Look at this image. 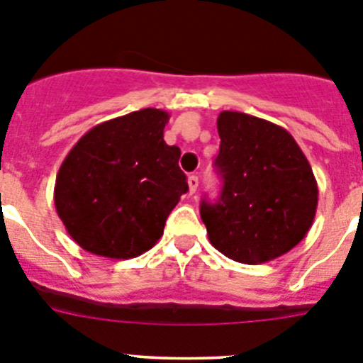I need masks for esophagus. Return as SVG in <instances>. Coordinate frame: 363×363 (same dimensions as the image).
Returning a JSON list of instances; mask_svg holds the SVG:
<instances>
[{
  "mask_svg": "<svg viewBox=\"0 0 363 363\" xmlns=\"http://www.w3.org/2000/svg\"><path fill=\"white\" fill-rule=\"evenodd\" d=\"M187 184H189V192H191V194H194L198 189V184H200V182H198V176H194V174L189 176Z\"/></svg>",
  "mask_w": 363,
  "mask_h": 363,
  "instance_id": "1",
  "label": "esophagus"
}]
</instances>
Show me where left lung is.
Here are the masks:
<instances>
[{
  "label": "left lung",
  "instance_id": "obj_1",
  "mask_svg": "<svg viewBox=\"0 0 363 363\" xmlns=\"http://www.w3.org/2000/svg\"><path fill=\"white\" fill-rule=\"evenodd\" d=\"M216 125L223 187L200 207L209 242L240 264L280 258L306 238L318 207L306 154L284 127L245 112H220Z\"/></svg>",
  "mask_w": 363,
  "mask_h": 363
}]
</instances>
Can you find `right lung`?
I'll list each match as a JSON object with an SVG mask.
<instances>
[{
    "mask_svg": "<svg viewBox=\"0 0 363 363\" xmlns=\"http://www.w3.org/2000/svg\"><path fill=\"white\" fill-rule=\"evenodd\" d=\"M169 112L142 108L83 134L63 160L54 205L70 238L96 256L129 259L156 245L187 178L167 145Z\"/></svg>",
    "mask_w": 363,
    "mask_h": 363,
    "instance_id": "add662e5",
    "label": "right lung"
}]
</instances>
